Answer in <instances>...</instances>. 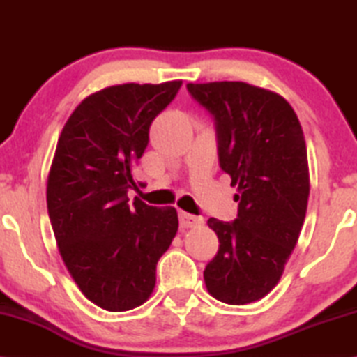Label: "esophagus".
<instances>
[{
	"label": "esophagus",
	"instance_id": "1",
	"mask_svg": "<svg viewBox=\"0 0 357 357\" xmlns=\"http://www.w3.org/2000/svg\"><path fill=\"white\" fill-rule=\"evenodd\" d=\"M203 223L202 217H197L189 213H184V211H179V225L183 228H190V227H197Z\"/></svg>",
	"mask_w": 357,
	"mask_h": 357
}]
</instances>
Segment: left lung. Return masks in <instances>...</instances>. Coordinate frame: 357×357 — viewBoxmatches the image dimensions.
Listing matches in <instances>:
<instances>
[{
	"mask_svg": "<svg viewBox=\"0 0 357 357\" xmlns=\"http://www.w3.org/2000/svg\"><path fill=\"white\" fill-rule=\"evenodd\" d=\"M214 119L219 165L238 187V217H211L219 252L204 269L208 291L225 304L264 298L298 243L310 193L304 132L291 105L244 82L187 83Z\"/></svg>",
	"mask_w": 357,
	"mask_h": 357,
	"instance_id": "1",
	"label": "left lung"
}]
</instances>
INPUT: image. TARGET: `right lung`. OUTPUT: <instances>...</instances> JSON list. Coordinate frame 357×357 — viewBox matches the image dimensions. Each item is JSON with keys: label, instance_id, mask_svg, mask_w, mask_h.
<instances>
[{"label": "right lung", "instance_id": "add662e5", "mask_svg": "<svg viewBox=\"0 0 357 357\" xmlns=\"http://www.w3.org/2000/svg\"><path fill=\"white\" fill-rule=\"evenodd\" d=\"M183 82L126 83L84 99L64 124L47 183V208L59 253L86 298L108 312L142 305L155 266L178 231L172 206H149L138 190L137 160L154 118Z\"/></svg>", "mask_w": 357, "mask_h": 357}]
</instances>
